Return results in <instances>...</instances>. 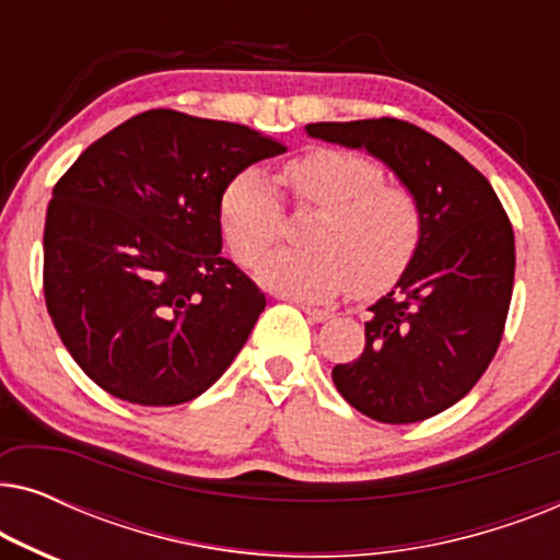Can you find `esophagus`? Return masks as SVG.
I'll return each instance as SVG.
<instances>
[{
	"label": "esophagus",
	"mask_w": 560,
	"mask_h": 560,
	"mask_svg": "<svg viewBox=\"0 0 560 560\" xmlns=\"http://www.w3.org/2000/svg\"><path fill=\"white\" fill-rule=\"evenodd\" d=\"M301 308H303L305 316H308L311 320H316V324H324V320L334 318V313L326 311V308H311V305H301Z\"/></svg>",
	"instance_id": "1"
}]
</instances>
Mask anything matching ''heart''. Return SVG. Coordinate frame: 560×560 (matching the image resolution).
<instances>
[{
	"mask_svg": "<svg viewBox=\"0 0 560 560\" xmlns=\"http://www.w3.org/2000/svg\"><path fill=\"white\" fill-rule=\"evenodd\" d=\"M298 211H318L303 252L262 257L285 234V206L257 171L232 178L219 201L221 229L236 262L259 267V280L301 298L359 301L387 293L410 270L423 242V206L408 186L385 180L377 160L339 148H316L282 171Z\"/></svg>",
	"mask_w": 560,
	"mask_h": 560,
	"instance_id": "1",
	"label": "heart"
}]
</instances>
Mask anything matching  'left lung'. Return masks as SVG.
I'll return each instance as SVG.
<instances>
[{
	"label": "left lung",
	"mask_w": 560,
	"mask_h": 560,
	"mask_svg": "<svg viewBox=\"0 0 560 560\" xmlns=\"http://www.w3.org/2000/svg\"><path fill=\"white\" fill-rule=\"evenodd\" d=\"M311 137L364 148L423 206V242L395 290L372 305L364 351L331 377L380 423H418L469 395L500 349L515 280V234L489 180L410 121H316Z\"/></svg>",
	"instance_id": "8db88e82"
}]
</instances>
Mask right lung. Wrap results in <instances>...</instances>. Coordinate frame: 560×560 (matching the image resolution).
Here are the masks:
<instances>
[{
  "instance_id": "obj_1",
  "label": "right lung",
  "mask_w": 560,
  "mask_h": 560,
  "mask_svg": "<svg viewBox=\"0 0 560 560\" xmlns=\"http://www.w3.org/2000/svg\"><path fill=\"white\" fill-rule=\"evenodd\" d=\"M285 152L255 129L150 109L89 144L52 188L43 293L75 364L135 405L206 393L249 339L265 293L221 257L219 201Z\"/></svg>"
}]
</instances>
